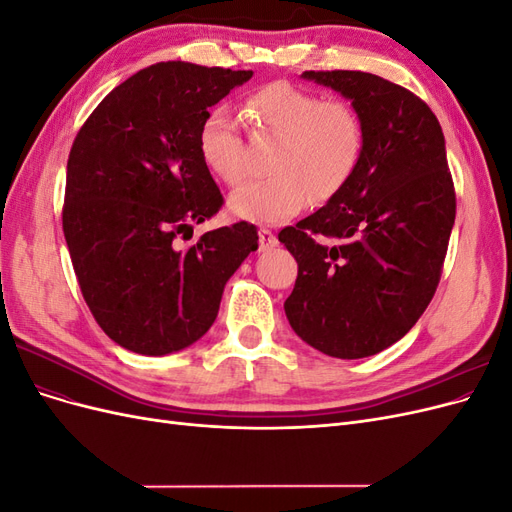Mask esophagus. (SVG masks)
<instances>
[{
    "mask_svg": "<svg viewBox=\"0 0 512 512\" xmlns=\"http://www.w3.org/2000/svg\"><path fill=\"white\" fill-rule=\"evenodd\" d=\"M258 243H260V250H271V247L277 245V237L273 235V232L269 228H260L258 230Z\"/></svg>",
    "mask_w": 512,
    "mask_h": 512,
    "instance_id": "1",
    "label": "esophagus"
}]
</instances>
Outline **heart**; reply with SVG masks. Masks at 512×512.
<instances>
[{
	"label": "heart",
	"instance_id": "heart-1",
	"mask_svg": "<svg viewBox=\"0 0 512 512\" xmlns=\"http://www.w3.org/2000/svg\"><path fill=\"white\" fill-rule=\"evenodd\" d=\"M245 106L262 130L280 136V143L269 164L273 175L241 185L228 198L235 218L286 222L309 198L322 203L346 188L363 156V123L350 104L275 81L250 94ZM198 153L224 183L243 179V143L228 108L215 106L200 121Z\"/></svg>",
	"mask_w": 512,
	"mask_h": 512
}]
</instances>
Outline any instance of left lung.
<instances>
[{
    "instance_id": "left-lung-1",
    "label": "left lung",
    "mask_w": 512,
    "mask_h": 512,
    "mask_svg": "<svg viewBox=\"0 0 512 512\" xmlns=\"http://www.w3.org/2000/svg\"><path fill=\"white\" fill-rule=\"evenodd\" d=\"M350 100L363 156L346 188L280 239L299 275L284 309L305 344L363 359L393 346L438 288L455 224L444 134L412 91L359 70L303 72Z\"/></svg>"
}]
</instances>
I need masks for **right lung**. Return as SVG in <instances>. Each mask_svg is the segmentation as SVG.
Here are the masks:
<instances>
[{
    "label": "right lung",
    "mask_w": 512,
    "mask_h": 512,
    "mask_svg": "<svg viewBox=\"0 0 512 512\" xmlns=\"http://www.w3.org/2000/svg\"><path fill=\"white\" fill-rule=\"evenodd\" d=\"M252 74L153 64L117 85L74 138L64 235L85 303L121 348L164 356L198 342L226 282L258 250L247 222L177 245L224 203L198 153L200 121Z\"/></svg>",
    "instance_id": "1"
}]
</instances>
